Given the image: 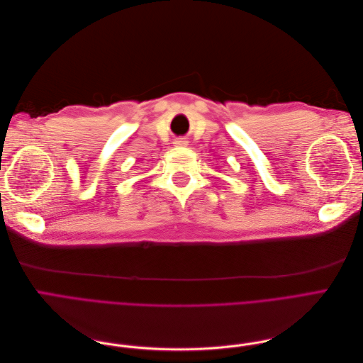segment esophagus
Segmentation results:
<instances>
[{
  "label": "esophagus",
  "mask_w": 363,
  "mask_h": 363,
  "mask_svg": "<svg viewBox=\"0 0 363 363\" xmlns=\"http://www.w3.org/2000/svg\"><path fill=\"white\" fill-rule=\"evenodd\" d=\"M174 145L175 147H186V145H188V140H186L184 138H177L174 140Z\"/></svg>",
  "instance_id": "1"
}]
</instances>
